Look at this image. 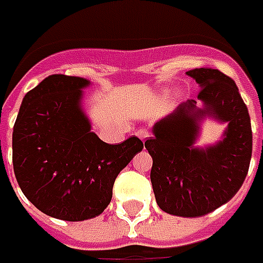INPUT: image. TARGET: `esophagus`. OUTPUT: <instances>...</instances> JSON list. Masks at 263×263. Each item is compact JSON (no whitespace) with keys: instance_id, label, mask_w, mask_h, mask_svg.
<instances>
[{"instance_id":"1","label":"esophagus","mask_w":263,"mask_h":263,"mask_svg":"<svg viewBox=\"0 0 263 263\" xmlns=\"http://www.w3.org/2000/svg\"><path fill=\"white\" fill-rule=\"evenodd\" d=\"M136 135H137V137H139V139H141V140H146V139H148V137H150V132H148V130H146V128H140V130H139Z\"/></svg>"}]
</instances>
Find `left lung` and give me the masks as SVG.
Wrapping results in <instances>:
<instances>
[{"instance_id":"8db88e82","label":"left lung","mask_w":263,"mask_h":263,"mask_svg":"<svg viewBox=\"0 0 263 263\" xmlns=\"http://www.w3.org/2000/svg\"><path fill=\"white\" fill-rule=\"evenodd\" d=\"M200 85L198 100H187L153 127L144 146L153 157L150 180L158 206L177 217H202L238 193L252 156V128L235 82L218 69L187 72ZM228 122L224 137L212 146H194L199 120Z\"/></svg>"}]
</instances>
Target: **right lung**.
<instances>
[{
	"label": "right lung",
	"instance_id": "1",
	"mask_svg": "<svg viewBox=\"0 0 263 263\" xmlns=\"http://www.w3.org/2000/svg\"><path fill=\"white\" fill-rule=\"evenodd\" d=\"M90 82L51 75L25 95L12 132V164L22 193L49 217L85 221L111 200L119 173L143 150L128 137L107 144L92 132L82 109Z\"/></svg>",
	"mask_w": 263,
	"mask_h": 263
}]
</instances>
